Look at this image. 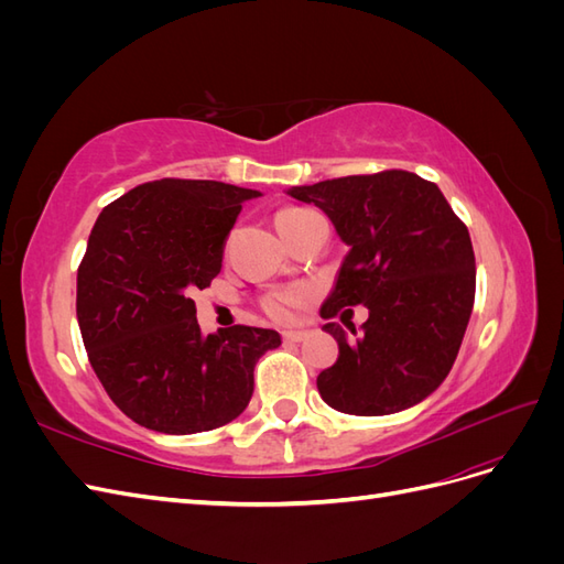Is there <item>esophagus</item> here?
Returning a JSON list of instances; mask_svg holds the SVG:
<instances>
[{"mask_svg":"<svg viewBox=\"0 0 564 564\" xmlns=\"http://www.w3.org/2000/svg\"><path fill=\"white\" fill-rule=\"evenodd\" d=\"M282 336H284V340H294V344H301V340L311 336V332L308 329H286V332H282Z\"/></svg>","mask_w":564,"mask_h":564,"instance_id":"1","label":"esophagus"}]
</instances>
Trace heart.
<instances>
[{
	"mask_svg": "<svg viewBox=\"0 0 564 564\" xmlns=\"http://www.w3.org/2000/svg\"><path fill=\"white\" fill-rule=\"evenodd\" d=\"M315 212L303 209V207H284L275 214V226L280 235L284 237V242L292 237L305 220H308ZM303 301V292H284V294H270L263 299V311L278 322H289L294 317L296 308Z\"/></svg>",
	"mask_w": 564,
	"mask_h": 564,
	"instance_id": "heart-1",
	"label": "heart"
}]
</instances>
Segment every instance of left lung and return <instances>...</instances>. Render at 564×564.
<instances>
[{
  "label": "left lung",
  "mask_w": 564,
  "mask_h": 564,
  "mask_svg": "<svg viewBox=\"0 0 564 564\" xmlns=\"http://www.w3.org/2000/svg\"><path fill=\"white\" fill-rule=\"evenodd\" d=\"M286 195L319 207L348 247L319 315L344 319L360 303L369 311L360 334L346 324L352 337L336 322L322 327L338 344V360L317 377L322 400L355 416L423 402L447 379L473 313L468 228L435 183L398 169Z\"/></svg>",
  "instance_id": "obj_1"
}]
</instances>
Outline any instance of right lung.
<instances>
[{
	"mask_svg": "<svg viewBox=\"0 0 564 564\" xmlns=\"http://www.w3.org/2000/svg\"><path fill=\"white\" fill-rule=\"evenodd\" d=\"M259 191L162 178L100 212L77 270L84 348L110 400L143 429L214 431L240 416L275 329L235 324L202 334L193 294L224 263V240Z\"/></svg>",
	"mask_w": 564,
	"mask_h": 564,
	"instance_id": "add662e5",
	"label": "right lung"
}]
</instances>
